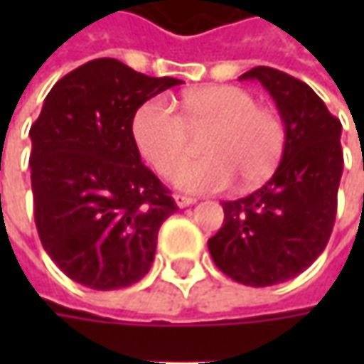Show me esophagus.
<instances>
[{"label":"esophagus","mask_w":364,"mask_h":364,"mask_svg":"<svg viewBox=\"0 0 364 364\" xmlns=\"http://www.w3.org/2000/svg\"><path fill=\"white\" fill-rule=\"evenodd\" d=\"M174 200L180 208H186V206H192V204L196 203V198H192V196H184V194H176Z\"/></svg>","instance_id":"1"}]
</instances>
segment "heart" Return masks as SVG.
Masks as SVG:
<instances>
[{
    "instance_id": "heart-1",
    "label": "heart",
    "mask_w": 364,
    "mask_h": 364,
    "mask_svg": "<svg viewBox=\"0 0 364 364\" xmlns=\"http://www.w3.org/2000/svg\"><path fill=\"white\" fill-rule=\"evenodd\" d=\"M132 133L144 160L161 176L186 159L190 134L205 135L203 160L181 163L174 174L176 186L188 192H220L235 178L241 188H255L277 170L287 144L284 117L232 85L186 92L180 115L164 99H149L137 107Z\"/></svg>"
}]
</instances>
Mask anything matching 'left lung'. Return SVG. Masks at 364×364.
I'll use <instances>...</instances> for the list:
<instances>
[{
  "instance_id": "8db88e82",
  "label": "left lung",
  "mask_w": 364,
  "mask_h": 364,
  "mask_svg": "<svg viewBox=\"0 0 364 364\" xmlns=\"http://www.w3.org/2000/svg\"><path fill=\"white\" fill-rule=\"evenodd\" d=\"M245 78L259 80L273 97L286 121V151L265 186L223 203L225 220L208 251L231 279L265 287L300 275L328 243L343 176V125L291 75L255 66Z\"/></svg>"
}]
</instances>
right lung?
<instances>
[{
    "mask_svg": "<svg viewBox=\"0 0 364 364\" xmlns=\"http://www.w3.org/2000/svg\"><path fill=\"white\" fill-rule=\"evenodd\" d=\"M115 58L63 77L30 127L32 194L42 247L70 279L119 289L151 267L161 223L178 210L132 133L137 107L170 87Z\"/></svg>",
    "mask_w": 364,
    "mask_h": 364,
    "instance_id": "add662e5",
    "label": "right lung"
}]
</instances>
